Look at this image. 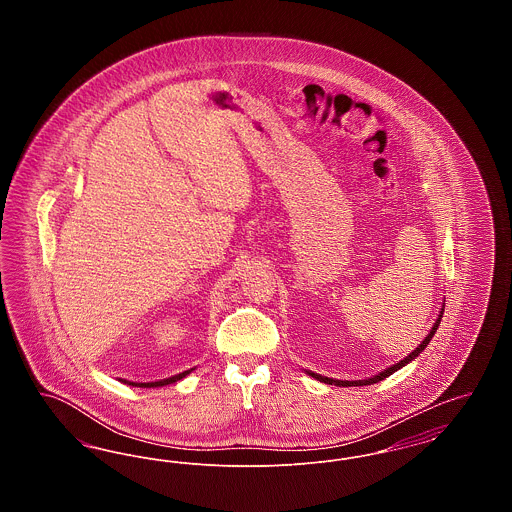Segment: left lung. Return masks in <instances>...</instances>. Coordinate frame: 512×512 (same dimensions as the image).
Returning a JSON list of instances; mask_svg holds the SVG:
<instances>
[{
	"label": "left lung",
	"mask_w": 512,
	"mask_h": 512,
	"mask_svg": "<svg viewBox=\"0 0 512 512\" xmlns=\"http://www.w3.org/2000/svg\"><path fill=\"white\" fill-rule=\"evenodd\" d=\"M441 317H443V309H441V313H439V317L436 318V322H434V326H432V330H430V334L424 338V341L414 349L411 355H407L403 361H399V363H395V365H391L390 368H386V370H382L380 374H376V376H372V378H366V380H334V378H328V376H320V374H315V372H311V370H307V374L309 376H313V378H317L320 382H324V384H330V386H340V388H349V386H370V384H376V382H380V380H384V378H388L391 376L393 372H397L399 368H403L405 365H409L413 359H416L424 349H426V345L430 343V340L434 338V334H436V330H438L439 322H441Z\"/></svg>",
	"instance_id": "obj_1"
}]
</instances>
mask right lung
Segmentation results:
<instances>
[{"instance_id": "add662e5", "label": "right lung", "mask_w": 512, "mask_h": 512, "mask_svg": "<svg viewBox=\"0 0 512 512\" xmlns=\"http://www.w3.org/2000/svg\"><path fill=\"white\" fill-rule=\"evenodd\" d=\"M192 370H194V368L184 370V372H180V374H174L171 378H165V380H159V382H128V380H121V382L128 384V386H136V388H161V386H169V384H174V382L186 378Z\"/></svg>"}]
</instances>
